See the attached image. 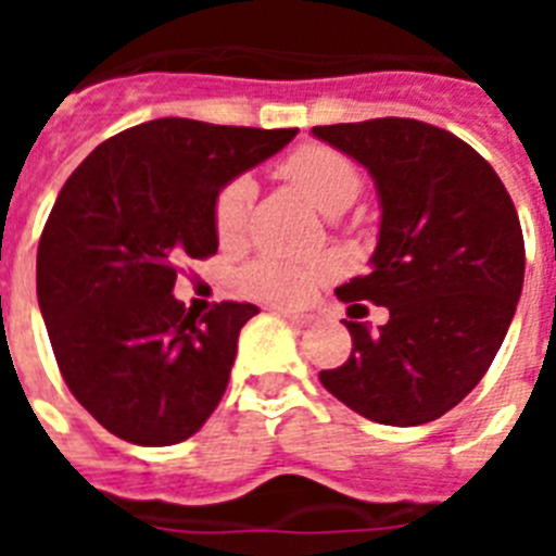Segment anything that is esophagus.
<instances>
[{"label":"esophagus","mask_w":556,"mask_h":556,"mask_svg":"<svg viewBox=\"0 0 556 556\" xmlns=\"http://www.w3.org/2000/svg\"><path fill=\"white\" fill-rule=\"evenodd\" d=\"M278 314H281L283 320H289V323H292V326H294V328H306V326H308V323H312V320H308V317H306V314H298V312H287V308H278Z\"/></svg>","instance_id":"34e87169"}]
</instances>
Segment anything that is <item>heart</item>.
Here are the masks:
<instances>
[{
    "mask_svg": "<svg viewBox=\"0 0 556 556\" xmlns=\"http://www.w3.org/2000/svg\"><path fill=\"white\" fill-rule=\"evenodd\" d=\"M283 175L326 214L345 211L362 191V172L348 155L326 144H303L281 164ZM255 186L250 178H236L214 200V230L223 244L239 242L248 223ZM328 273L326 262H281V258H258L239 273L244 292L262 301L294 306L308 294L314 281Z\"/></svg>",
    "mask_w": 556,
    "mask_h": 556,
    "instance_id": "heart-1",
    "label": "heart"
}]
</instances>
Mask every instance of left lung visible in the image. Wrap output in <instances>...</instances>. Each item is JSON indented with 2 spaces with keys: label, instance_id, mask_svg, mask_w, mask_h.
Segmentation results:
<instances>
[{
  "label": "left lung",
  "instance_id": "8db88e82",
  "mask_svg": "<svg viewBox=\"0 0 556 556\" xmlns=\"http://www.w3.org/2000/svg\"><path fill=\"white\" fill-rule=\"evenodd\" d=\"M312 132L365 166L381 200L370 273L337 298L390 308L378 331L342 320L353 351L323 387L376 424H429L479 384L507 337L527 264L518 211L493 166L443 127L387 116Z\"/></svg>",
  "mask_w": 556,
  "mask_h": 556
}]
</instances>
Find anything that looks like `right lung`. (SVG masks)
<instances>
[{"label": "right lung", "mask_w": 556, "mask_h": 556, "mask_svg": "<svg viewBox=\"0 0 556 556\" xmlns=\"http://www.w3.org/2000/svg\"><path fill=\"white\" fill-rule=\"evenodd\" d=\"M294 132L166 116L102 141L63 184L38 242V306L66 387L119 440L184 443L223 401L258 308L186 312L178 264L217 253L223 186Z\"/></svg>", "instance_id": "right-lung-1"}]
</instances>
